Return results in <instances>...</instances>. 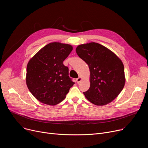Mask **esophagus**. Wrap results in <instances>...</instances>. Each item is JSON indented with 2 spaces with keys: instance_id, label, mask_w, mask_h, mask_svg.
I'll return each instance as SVG.
<instances>
[{
  "instance_id": "1",
  "label": "esophagus",
  "mask_w": 148,
  "mask_h": 148,
  "mask_svg": "<svg viewBox=\"0 0 148 148\" xmlns=\"http://www.w3.org/2000/svg\"><path fill=\"white\" fill-rule=\"evenodd\" d=\"M81 81H82V78H81L80 77H79V78H77V79H76V82H77V83H79Z\"/></svg>"
}]
</instances>
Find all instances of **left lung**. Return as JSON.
Here are the masks:
<instances>
[{
	"mask_svg": "<svg viewBox=\"0 0 148 148\" xmlns=\"http://www.w3.org/2000/svg\"><path fill=\"white\" fill-rule=\"evenodd\" d=\"M77 55L88 65L90 88L83 92L97 106L110 103L120 94L125 85L124 66L121 59L109 49L98 43L79 45Z\"/></svg>",
	"mask_w": 148,
	"mask_h": 148,
	"instance_id": "obj_1",
	"label": "left lung"
}]
</instances>
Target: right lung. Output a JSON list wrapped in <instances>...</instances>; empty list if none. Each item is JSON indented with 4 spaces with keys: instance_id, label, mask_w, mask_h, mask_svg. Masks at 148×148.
I'll return each instance as SVG.
<instances>
[{
    "instance_id": "obj_1",
    "label": "right lung",
    "mask_w": 148,
    "mask_h": 148,
    "mask_svg": "<svg viewBox=\"0 0 148 148\" xmlns=\"http://www.w3.org/2000/svg\"><path fill=\"white\" fill-rule=\"evenodd\" d=\"M72 50L71 45L50 43L28 62L27 86L40 102L51 106L59 104L75 83L68 75V68L63 64Z\"/></svg>"
}]
</instances>
